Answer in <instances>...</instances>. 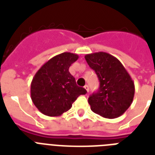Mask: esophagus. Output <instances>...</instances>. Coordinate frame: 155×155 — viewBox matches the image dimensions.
<instances>
[{"instance_id": "obj_1", "label": "esophagus", "mask_w": 155, "mask_h": 155, "mask_svg": "<svg viewBox=\"0 0 155 155\" xmlns=\"http://www.w3.org/2000/svg\"><path fill=\"white\" fill-rule=\"evenodd\" d=\"M84 88H85V90L87 91V92H89V87H88V85H85Z\"/></svg>"}]
</instances>
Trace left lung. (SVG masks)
Listing matches in <instances>:
<instances>
[{"instance_id": "obj_1", "label": "left lung", "mask_w": 155, "mask_h": 155, "mask_svg": "<svg viewBox=\"0 0 155 155\" xmlns=\"http://www.w3.org/2000/svg\"><path fill=\"white\" fill-rule=\"evenodd\" d=\"M100 81L98 91L88 98L92 112L105 118H116L127 110L134 97V83L122 63L105 52L84 56Z\"/></svg>"}]
</instances>
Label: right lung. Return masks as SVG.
I'll return each mask as SVG.
<instances>
[{
	"mask_svg": "<svg viewBox=\"0 0 155 155\" xmlns=\"http://www.w3.org/2000/svg\"><path fill=\"white\" fill-rule=\"evenodd\" d=\"M76 54L64 52L51 58L33 78L30 95L36 108L49 117H58L71 108L73 102L87 91L76 85L69 68L77 60Z\"/></svg>",
	"mask_w": 155,
	"mask_h": 155,
	"instance_id": "obj_1",
	"label": "right lung"
}]
</instances>
